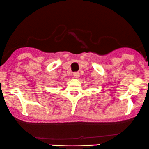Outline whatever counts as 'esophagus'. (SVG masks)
Listing matches in <instances>:
<instances>
[{
	"label": "esophagus",
	"mask_w": 149,
	"mask_h": 149,
	"mask_svg": "<svg viewBox=\"0 0 149 149\" xmlns=\"http://www.w3.org/2000/svg\"><path fill=\"white\" fill-rule=\"evenodd\" d=\"M73 75H74V77L75 78H78L79 77V73L78 72H76L73 73Z\"/></svg>",
	"instance_id": "1"
}]
</instances>
